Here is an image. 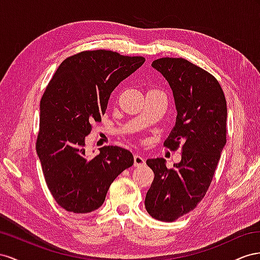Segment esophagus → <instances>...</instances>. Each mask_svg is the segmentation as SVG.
I'll return each instance as SVG.
<instances>
[{
    "mask_svg": "<svg viewBox=\"0 0 260 260\" xmlns=\"http://www.w3.org/2000/svg\"><path fill=\"white\" fill-rule=\"evenodd\" d=\"M145 165V159L139 154L134 155V166L135 167H143Z\"/></svg>",
    "mask_w": 260,
    "mask_h": 260,
    "instance_id": "obj_1",
    "label": "esophagus"
}]
</instances>
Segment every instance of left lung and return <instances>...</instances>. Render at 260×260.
<instances>
[{
    "mask_svg": "<svg viewBox=\"0 0 260 260\" xmlns=\"http://www.w3.org/2000/svg\"><path fill=\"white\" fill-rule=\"evenodd\" d=\"M152 68L166 77L177 110L174 127L165 147H182V160L172 169L165 159L146 161L154 179L145 207L154 219L172 222L196 206L208 190L226 143V101L210 73L182 57H161Z\"/></svg>",
    "mask_w": 260,
    "mask_h": 260,
    "instance_id": "1",
    "label": "left lung"
}]
</instances>
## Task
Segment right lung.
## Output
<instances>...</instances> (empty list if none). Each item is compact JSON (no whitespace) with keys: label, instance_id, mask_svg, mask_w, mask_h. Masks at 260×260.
I'll list each match as a JSON object with an SVG mask.
<instances>
[{"label":"right lung","instance_id":"add662e5","mask_svg":"<svg viewBox=\"0 0 260 260\" xmlns=\"http://www.w3.org/2000/svg\"><path fill=\"white\" fill-rule=\"evenodd\" d=\"M143 56L83 51L61 63L40 100L36 150L50 192L73 213L97 210L110 185L134 163L127 149L105 146L89 158L86 137L106 113L111 92L139 69Z\"/></svg>","mask_w":260,"mask_h":260}]
</instances>
